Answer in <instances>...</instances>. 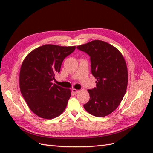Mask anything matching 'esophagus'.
Instances as JSON below:
<instances>
[{"instance_id":"1","label":"esophagus","mask_w":153,"mask_h":153,"mask_svg":"<svg viewBox=\"0 0 153 153\" xmlns=\"http://www.w3.org/2000/svg\"><path fill=\"white\" fill-rule=\"evenodd\" d=\"M71 91H72V93L74 94H75V95H76V94H77L79 92V90H77V89H71Z\"/></svg>"}]
</instances>
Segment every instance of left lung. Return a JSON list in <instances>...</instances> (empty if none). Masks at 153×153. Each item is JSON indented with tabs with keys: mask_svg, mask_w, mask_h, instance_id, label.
Instances as JSON below:
<instances>
[{
	"mask_svg": "<svg viewBox=\"0 0 153 153\" xmlns=\"http://www.w3.org/2000/svg\"><path fill=\"white\" fill-rule=\"evenodd\" d=\"M89 54L96 87L88 89L90 99L83 105L91 114L104 117L118 108L128 86V74L121 53L106 42L94 40L77 47Z\"/></svg>",
	"mask_w": 153,
	"mask_h": 153,
	"instance_id": "1",
	"label": "left lung"
}]
</instances>
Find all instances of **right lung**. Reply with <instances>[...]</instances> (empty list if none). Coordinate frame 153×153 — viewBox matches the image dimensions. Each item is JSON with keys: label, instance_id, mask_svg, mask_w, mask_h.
I'll return each instance as SVG.
<instances>
[{"label": "right lung", "instance_id": "obj_1", "mask_svg": "<svg viewBox=\"0 0 153 153\" xmlns=\"http://www.w3.org/2000/svg\"><path fill=\"white\" fill-rule=\"evenodd\" d=\"M76 46L45 45L25 58L19 72V88L29 108L37 116L53 119L60 116L71 97L70 89L53 83L64 59Z\"/></svg>", "mask_w": 153, "mask_h": 153}]
</instances>
